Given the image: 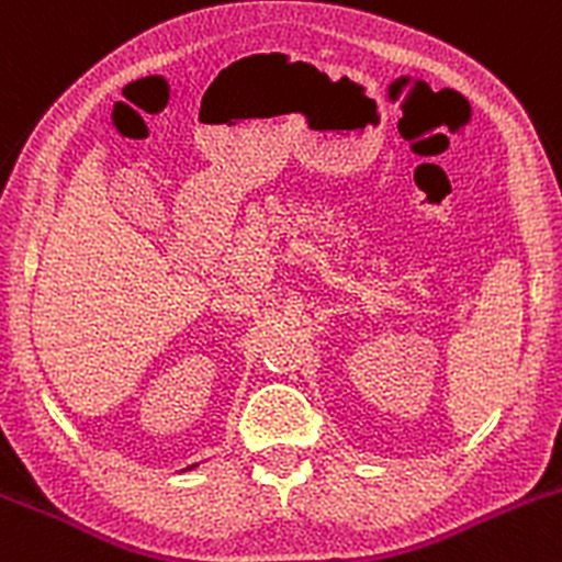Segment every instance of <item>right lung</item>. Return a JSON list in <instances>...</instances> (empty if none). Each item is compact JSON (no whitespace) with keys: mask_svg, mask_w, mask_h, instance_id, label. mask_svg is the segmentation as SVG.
I'll use <instances>...</instances> for the list:
<instances>
[{"mask_svg":"<svg viewBox=\"0 0 562 562\" xmlns=\"http://www.w3.org/2000/svg\"><path fill=\"white\" fill-rule=\"evenodd\" d=\"M189 468H194V465H189Z\"/></svg>","mask_w":562,"mask_h":562,"instance_id":"obj_1","label":"right lung"}]
</instances>
